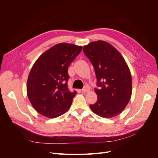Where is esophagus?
<instances>
[{
  "mask_svg": "<svg viewBox=\"0 0 158 158\" xmlns=\"http://www.w3.org/2000/svg\"><path fill=\"white\" fill-rule=\"evenodd\" d=\"M89 91V86H85L83 89H82V92H85V93H87Z\"/></svg>",
  "mask_w": 158,
  "mask_h": 158,
  "instance_id": "34e87169",
  "label": "esophagus"
}]
</instances>
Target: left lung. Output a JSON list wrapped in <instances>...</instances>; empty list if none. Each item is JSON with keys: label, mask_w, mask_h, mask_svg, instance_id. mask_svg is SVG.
Returning <instances> with one entry per match:
<instances>
[{"label": "left lung", "mask_w": 158, "mask_h": 158, "mask_svg": "<svg viewBox=\"0 0 158 158\" xmlns=\"http://www.w3.org/2000/svg\"><path fill=\"white\" fill-rule=\"evenodd\" d=\"M84 54L92 63L99 89L91 110L103 118H112L125 109L132 95L131 73L125 59L112 45L99 40L84 45Z\"/></svg>", "instance_id": "left-lung-1"}]
</instances>
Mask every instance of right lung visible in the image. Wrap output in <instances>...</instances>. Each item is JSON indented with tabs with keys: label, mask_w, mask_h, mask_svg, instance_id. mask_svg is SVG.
<instances>
[{
	"label": "right lung",
	"mask_w": 158,
	"mask_h": 158,
	"mask_svg": "<svg viewBox=\"0 0 158 158\" xmlns=\"http://www.w3.org/2000/svg\"><path fill=\"white\" fill-rule=\"evenodd\" d=\"M82 46L60 43L41 54L32 66L27 81V95L36 111L48 118L68 111L76 92L67 87L68 68Z\"/></svg>",
	"instance_id": "obj_1"
}]
</instances>
